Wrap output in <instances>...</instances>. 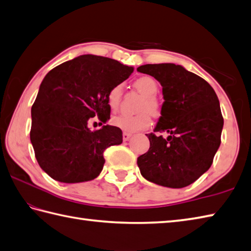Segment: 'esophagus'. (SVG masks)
I'll return each instance as SVG.
<instances>
[{
    "label": "esophagus",
    "mask_w": 251,
    "mask_h": 251,
    "mask_svg": "<svg viewBox=\"0 0 251 251\" xmlns=\"http://www.w3.org/2000/svg\"><path fill=\"white\" fill-rule=\"evenodd\" d=\"M130 138H131V134H129V132H123V140L128 141Z\"/></svg>",
    "instance_id": "obj_1"
}]
</instances>
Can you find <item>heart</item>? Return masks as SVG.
I'll use <instances>...</instances> for the list:
<instances>
[{"label": "heart", "mask_w": 251, "mask_h": 251, "mask_svg": "<svg viewBox=\"0 0 251 251\" xmlns=\"http://www.w3.org/2000/svg\"><path fill=\"white\" fill-rule=\"evenodd\" d=\"M135 86L140 93L146 96V99L143 100L141 104V111H149L152 114H157L159 112V104L155 97L158 92V84L152 76H141L135 81ZM123 94V86L121 84H117L115 86L110 88L106 95V102L109 108L112 111H115L119 108ZM149 112H142L139 114L129 115V114H121L114 116L112 119L113 125L119 127L122 130L134 132L141 129H145L150 125L151 119Z\"/></svg>", "instance_id": "1"}]
</instances>
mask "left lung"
I'll return each instance as SVG.
<instances>
[{
  "label": "left lung",
  "instance_id": "1",
  "mask_svg": "<svg viewBox=\"0 0 251 251\" xmlns=\"http://www.w3.org/2000/svg\"><path fill=\"white\" fill-rule=\"evenodd\" d=\"M156 78L164 103L150 149L137 159L147 180L167 188L188 186L210 168L221 143L223 117L219 99L209 84L175 63L145 65L137 69Z\"/></svg>",
  "mask_w": 251,
  "mask_h": 251
}]
</instances>
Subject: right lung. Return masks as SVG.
Listing matches in <instances>:
<instances>
[{
  "instance_id": "right-lung-1",
  "label": "right lung",
  "mask_w": 251,
  "mask_h": 251,
  "mask_svg": "<svg viewBox=\"0 0 251 251\" xmlns=\"http://www.w3.org/2000/svg\"><path fill=\"white\" fill-rule=\"evenodd\" d=\"M134 68L102 56L83 55L46 74L31 109L30 139L40 167L54 180L77 183L97 178L106 148L123 142L119 127L90 130L97 117L110 119V88L124 82Z\"/></svg>"
}]
</instances>
